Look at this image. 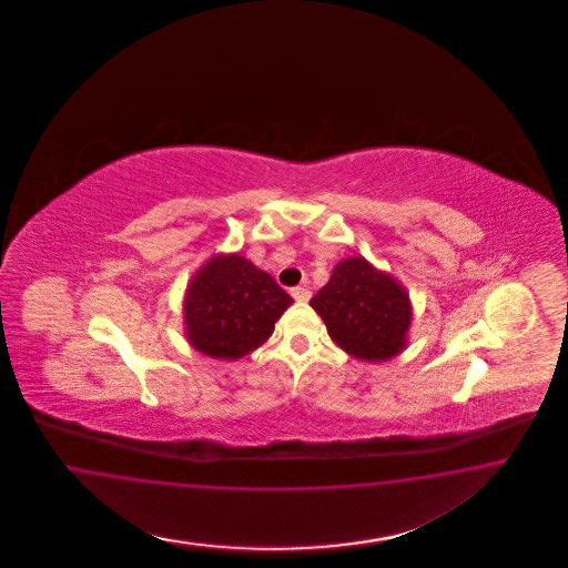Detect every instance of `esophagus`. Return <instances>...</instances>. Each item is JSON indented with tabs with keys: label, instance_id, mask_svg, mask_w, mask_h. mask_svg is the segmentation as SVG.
I'll return each mask as SVG.
<instances>
[{
	"label": "esophagus",
	"instance_id": "esophagus-1",
	"mask_svg": "<svg viewBox=\"0 0 568 568\" xmlns=\"http://www.w3.org/2000/svg\"><path fill=\"white\" fill-rule=\"evenodd\" d=\"M292 295L295 302H308L310 300V292L306 287H293Z\"/></svg>",
	"mask_w": 568,
	"mask_h": 568
}]
</instances>
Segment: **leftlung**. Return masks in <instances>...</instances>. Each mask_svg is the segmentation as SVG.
Masks as SVG:
<instances>
[{"instance_id": "1", "label": "left lung", "mask_w": 568, "mask_h": 568, "mask_svg": "<svg viewBox=\"0 0 568 568\" xmlns=\"http://www.w3.org/2000/svg\"><path fill=\"white\" fill-rule=\"evenodd\" d=\"M310 306L325 321L328 337L358 361H392L408 345L410 295L396 276L361 256L337 262Z\"/></svg>"}]
</instances>
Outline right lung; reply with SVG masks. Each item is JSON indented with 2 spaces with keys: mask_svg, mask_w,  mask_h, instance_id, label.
<instances>
[{
  "mask_svg": "<svg viewBox=\"0 0 568 568\" xmlns=\"http://www.w3.org/2000/svg\"><path fill=\"white\" fill-rule=\"evenodd\" d=\"M292 295L240 254H216L191 276L183 300L185 335L197 352L219 361H240L258 349Z\"/></svg>",
  "mask_w": 568,
  "mask_h": 568,
  "instance_id": "1",
  "label": "right lung"
}]
</instances>
